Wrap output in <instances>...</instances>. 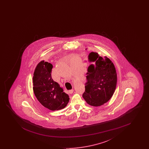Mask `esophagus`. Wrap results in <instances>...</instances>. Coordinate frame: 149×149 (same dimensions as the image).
I'll list each match as a JSON object with an SVG mask.
<instances>
[{
	"label": "esophagus",
	"instance_id": "1",
	"mask_svg": "<svg viewBox=\"0 0 149 149\" xmlns=\"http://www.w3.org/2000/svg\"><path fill=\"white\" fill-rule=\"evenodd\" d=\"M73 92H74V91H73L72 89H71V90H70V91H69V94H72V93H73Z\"/></svg>",
	"mask_w": 149,
	"mask_h": 149
}]
</instances>
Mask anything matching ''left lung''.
Here are the masks:
<instances>
[{"instance_id":"8db88e82","label":"left lung","mask_w":149,"mask_h":149,"mask_svg":"<svg viewBox=\"0 0 149 149\" xmlns=\"http://www.w3.org/2000/svg\"><path fill=\"white\" fill-rule=\"evenodd\" d=\"M83 97L92 106L103 105L112 97L117 84V72L111 60L106 56L101 57L97 52L89 54Z\"/></svg>"}]
</instances>
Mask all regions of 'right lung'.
I'll return each instance as SVG.
<instances>
[{"label":"right lung","mask_w":149,"mask_h":149,"mask_svg":"<svg viewBox=\"0 0 149 149\" xmlns=\"http://www.w3.org/2000/svg\"><path fill=\"white\" fill-rule=\"evenodd\" d=\"M52 65L42 61L33 74V92L41 104L51 111L61 109L69 101V95L51 77Z\"/></svg>","instance_id":"1"}]
</instances>
